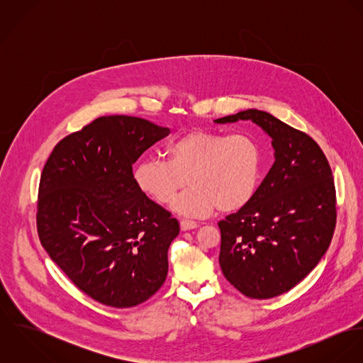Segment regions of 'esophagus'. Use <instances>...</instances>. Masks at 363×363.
<instances>
[{
  "mask_svg": "<svg viewBox=\"0 0 363 363\" xmlns=\"http://www.w3.org/2000/svg\"><path fill=\"white\" fill-rule=\"evenodd\" d=\"M197 226L199 225L194 220H190V219H182L180 220V229L182 230H191V229H196Z\"/></svg>",
  "mask_w": 363,
  "mask_h": 363,
  "instance_id": "1",
  "label": "esophagus"
}]
</instances>
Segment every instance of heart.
I'll return each mask as SVG.
<instances>
[{
	"label": "heart",
	"mask_w": 363,
	"mask_h": 363,
	"mask_svg": "<svg viewBox=\"0 0 363 363\" xmlns=\"http://www.w3.org/2000/svg\"><path fill=\"white\" fill-rule=\"evenodd\" d=\"M166 160L144 159L134 169V183L157 204H173L184 216L204 218L215 209L233 213L247 207L259 190L262 152L249 135L193 130L169 144Z\"/></svg>",
	"instance_id": "obj_1"
}]
</instances>
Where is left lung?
<instances>
[{
    "mask_svg": "<svg viewBox=\"0 0 363 363\" xmlns=\"http://www.w3.org/2000/svg\"><path fill=\"white\" fill-rule=\"evenodd\" d=\"M250 120L272 140L275 162L253 201L218 223L219 265L245 296L269 299L305 279L325 255L335 228V187L328 160L308 134L249 108L213 120Z\"/></svg>",
    "mask_w": 363,
    "mask_h": 363,
    "instance_id": "1",
    "label": "left lung"
}]
</instances>
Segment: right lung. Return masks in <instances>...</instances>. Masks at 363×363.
Instances as JSON below:
<instances>
[{
  "label": "right lung",
  "mask_w": 363,
  "mask_h": 363,
  "mask_svg": "<svg viewBox=\"0 0 363 363\" xmlns=\"http://www.w3.org/2000/svg\"><path fill=\"white\" fill-rule=\"evenodd\" d=\"M169 133L145 118L104 116L62 138L42 172V246L106 306H137L166 279L167 250L180 226L138 190L133 163Z\"/></svg>",
  "instance_id": "obj_1"
}]
</instances>
